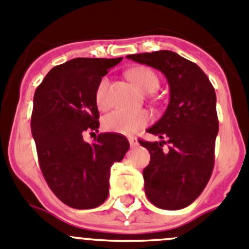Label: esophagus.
<instances>
[{
	"label": "esophagus",
	"instance_id": "34e87169",
	"mask_svg": "<svg viewBox=\"0 0 249 249\" xmlns=\"http://www.w3.org/2000/svg\"><path fill=\"white\" fill-rule=\"evenodd\" d=\"M129 142H130V146L131 147H135L136 145L139 144L138 140H136V138H129Z\"/></svg>",
	"mask_w": 249,
	"mask_h": 249
}]
</instances>
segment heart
<instances>
[{"label":"heart","mask_w":249,"mask_h":249,"mask_svg":"<svg viewBox=\"0 0 249 249\" xmlns=\"http://www.w3.org/2000/svg\"><path fill=\"white\" fill-rule=\"evenodd\" d=\"M127 77L131 82L144 93H154L158 90L160 82L158 75L152 69L147 67H135L127 71ZM107 89H108V79L103 78L97 87L95 91V102L99 108H105L108 104L107 98ZM151 116L146 110H123L118 109L103 119V126L108 131L123 134V135H134L140 131L142 127L149 124Z\"/></svg>","instance_id":"1"}]
</instances>
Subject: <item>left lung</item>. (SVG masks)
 <instances>
[{
    "label": "left lung",
    "mask_w": 249,
    "mask_h": 249,
    "mask_svg": "<svg viewBox=\"0 0 249 249\" xmlns=\"http://www.w3.org/2000/svg\"><path fill=\"white\" fill-rule=\"evenodd\" d=\"M126 57L159 69L169 83L166 110L147 129L160 141L139 142L150 152L142 171L149 201L162 210H181L200 196L213 170L218 134L214 88L200 67L171 51Z\"/></svg>",
    "instance_id": "1"
}]
</instances>
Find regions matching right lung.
Returning a JSON list of instances; mask_svg holds the SVG:
<instances>
[{
  "mask_svg": "<svg viewBox=\"0 0 249 249\" xmlns=\"http://www.w3.org/2000/svg\"><path fill=\"white\" fill-rule=\"evenodd\" d=\"M122 59L74 58L51 69L36 89L31 130L39 167L49 189L69 207L102 205L109 194L111 165L129 150L120 134H99L93 142L83 139L99 127L98 84Z\"/></svg>",
  "mask_w": 249,
  "mask_h": 249,
  "instance_id": "1",
  "label": "right lung"
}]
</instances>
